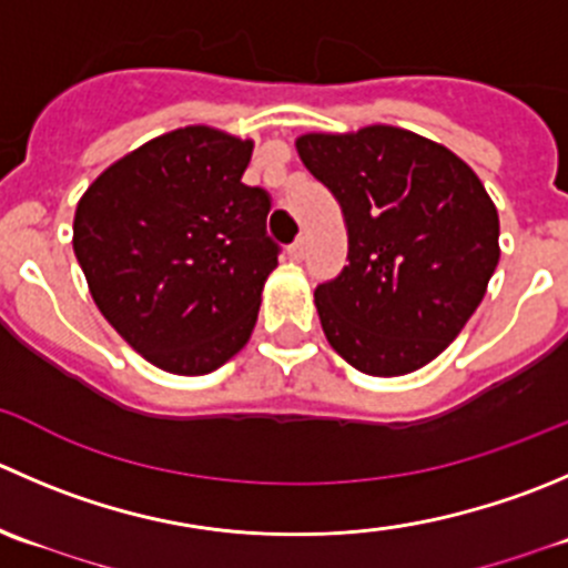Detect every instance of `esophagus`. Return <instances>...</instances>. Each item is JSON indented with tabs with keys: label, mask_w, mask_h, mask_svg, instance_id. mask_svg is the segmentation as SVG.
<instances>
[{
	"label": "esophagus",
	"mask_w": 568,
	"mask_h": 568,
	"mask_svg": "<svg viewBox=\"0 0 568 568\" xmlns=\"http://www.w3.org/2000/svg\"><path fill=\"white\" fill-rule=\"evenodd\" d=\"M285 252H288V261L300 263L302 257H305V241H294V244H291Z\"/></svg>",
	"instance_id": "34e87169"
}]
</instances>
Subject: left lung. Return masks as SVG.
<instances>
[{
    "label": "left lung",
    "mask_w": 568,
    "mask_h": 568,
    "mask_svg": "<svg viewBox=\"0 0 568 568\" xmlns=\"http://www.w3.org/2000/svg\"><path fill=\"white\" fill-rule=\"evenodd\" d=\"M296 152L346 224V266L316 288L329 346L357 372L402 377L436 361L483 302L499 216L469 163L390 124L305 132Z\"/></svg>",
    "instance_id": "1"
}]
</instances>
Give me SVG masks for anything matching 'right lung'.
I'll list each match as a JSON object with an SVG mask.
<instances>
[{"mask_svg": "<svg viewBox=\"0 0 568 568\" xmlns=\"http://www.w3.org/2000/svg\"><path fill=\"white\" fill-rule=\"evenodd\" d=\"M252 150L180 126L110 163L77 202L71 244L93 302L163 372H216L255 329L280 246L268 194L241 183Z\"/></svg>", "mask_w": 568, "mask_h": 568, "instance_id": "obj_1", "label": "right lung"}]
</instances>
